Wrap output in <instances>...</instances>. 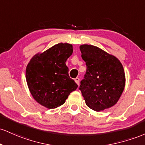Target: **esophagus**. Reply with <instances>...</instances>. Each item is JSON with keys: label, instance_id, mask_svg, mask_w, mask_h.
<instances>
[{"label": "esophagus", "instance_id": "obj_1", "mask_svg": "<svg viewBox=\"0 0 145 145\" xmlns=\"http://www.w3.org/2000/svg\"><path fill=\"white\" fill-rule=\"evenodd\" d=\"M79 81H80V79H79V78L77 77V78H75V79H74V81H75V82L77 83V85H79Z\"/></svg>", "mask_w": 145, "mask_h": 145}]
</instances>
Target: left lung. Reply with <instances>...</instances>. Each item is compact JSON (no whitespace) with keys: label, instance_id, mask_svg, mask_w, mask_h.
I'll return each mask as SVG.
<instances>
[{"label":"left lung","instance_id":"1","mask_svg":"<svg viewBox=\"0 0 145 145\" xmlns=\"http://www.w3.org/2000/svg\"><path fill=\"white\" fill-rule=\"evenodd\" d=\"M79 48L87 67L79 87L86 104L97 112L114 106L125 86V71L121 61L93 45L83 44Z\"/></svg>","mask_w":145,"mask_h":145}]
</instances>
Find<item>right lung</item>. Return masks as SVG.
I'll use <instances>...</instances> for the list:
<instances>
[{
	"label": "right lung",
	"mask_w": 145,
	"mask_h": 145,
	"mask_svg": "<svg viewBox=\"0 0 145 145\" xmlns=\"http://www.w3.org/2000/svg\"><path fill=\"white\" fill-rule=\"evenodd\" d=\"M73 52L72 45L59 43L35 55L26 68V79L35 101L48 109L63 105L77 84L68 74L66 60Z\"/></svg>",
	"instance_id": "add662e5"
}]
</instances>
